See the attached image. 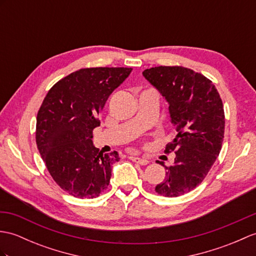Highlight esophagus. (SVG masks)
<instances>
[{
    "label": "esophagus",
    "mask_w": 256,
    "mask_h": 256,
    "mask_svg": "<svg viewBox=\"0 0 256 256\" xmlns=\"http://www.w3.org/2000/svg\"><path fill=\"white\" fill-rule=\"evenodd\" d=\"M130 160H133L134 162H138V164H142V166H146L148 162V160L147 159H145V158H140V157H134V156H130Z\"/></svg>",
    "instance_id": "esophagus-1"
}]
</instances>
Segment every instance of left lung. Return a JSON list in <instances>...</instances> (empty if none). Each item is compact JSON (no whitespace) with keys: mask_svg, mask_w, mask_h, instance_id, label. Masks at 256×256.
I'll return each mask as SVG.
<instances>
[{"mask_svg":"<svg viewBox=\"0 0 256 256\" xmlns=\"http://www.w3.org/2000/svg\"><path fill=\"white\" fill-rule=\"evenodd\" d=\"M169 104L176 136L164 152H174V162L155 191L176 198L205 179L220 152L224 133V104L215 85L200 73L182 66H156L142 72Z\"/></svg>","mask_w":256,"mask_h":256,"instance_id":"1","label":"left lung"}]
</instances>
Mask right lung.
Instances as JSON below:
<instances>
[{"label": "right lung", "instance_id": "add662e5", "mask_svg": "<svg viewBox=\"0 0 256 256\" xmlns=\"http://www.w3.org/2000/svg\"><path fill=\"white\" fill-rule=\"evenodd\" d=\"M132 68H90L70 73L48 92L37 114L36 142L53 180L75 198H97L108 188L116 152L92 144L98 116Z\"/></svg>", "mask_w": 256, "mask_h": 256}]
</instances>
